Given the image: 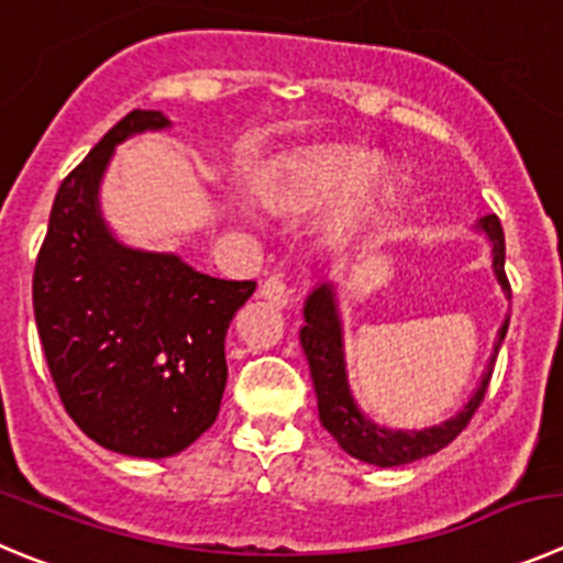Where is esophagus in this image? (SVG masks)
<instances>
[{"label": "esophagus", "mask_w": 563, "mask_h": 563, "mask_svg": "<svg viewBox=\"0 0 563 563\" xmlns=\"http://www.w3.org/2000/svg\"><path fill=\"white\" fill-rule=\"evenodd\" d=\"M257 294H261L266 302H272V306H277V308H286L288 302H291V291H288L286 280H283L280 275H272L269 280L261 286V291H257Z\"/></svg>", "instance_id": "34e87169"}]
</instances>
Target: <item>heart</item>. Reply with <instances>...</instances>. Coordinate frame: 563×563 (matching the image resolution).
Listing matches in <instances>:
<instances>
[{
    "instance_id": "obj_1",
    "label": "heart",
    "mask_w": 563,
    "mask_h": 563,
    "mask_svg": "<svg viewBox=\"0 0 563 563\" xmlns=\"http://www.w3.org/2000/svg\"><path fill=\"white\" fill-rule=\"evenodd\" d=\"M377 180V157L353 150H319L283 169L269 183L266 197L288 210H313L335 199L328 213V230L344 233L369 208Z\"/></svg>"
}]
</instances>
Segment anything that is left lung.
<instances>
[{
    "label": "left lung",
    "mask_w": 563,
    "mask_h": 563,
    "mask_svg": "<svg viewBox=\"0 0 563 563\" xmlns=\"http://www.w3.org/2000/svg\"><path fill=\"white\" fill-rule=\"evenodd\" d=\"M470 230L486 239L488 250H492L495 280L506 291V299H511V286L506 280V235H503L500 219L495 213H488V217L477 219ZM302 317H306V324L299 328V344L306 350L308 366H311L313 391H317L319 402V422L339 441V448L346 455H353L364 464L380 466V470L428 459V455L439 453L441 448H448L450 441L466 428L472 413L481 406L488 380H492V369H495L497 353H500L503 339L508 333V319H511L506 313L500 330H497L495 350L488 355V364L481 375V383L453 417L428 424V428H386V424H377L375 419H369V413L361 411L353 386H350L344 353V319H341L339 283L333 277H324L308 291Z\"/></svg>",
    "instance_id": "8db88e82"
}]
</instances>
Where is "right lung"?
Masks as SVG:
<instances>
[{"label": "right lung", "instance_id": "add662e5", "mask_svg": "<svg viewBox=\"0 0 563 563\" xmlns=\"http://www.w3.org/2000/svg\"><path fill=\"white\" fill-rule=\"evenodd\" d=\"M133 110L57 188L33 277V308L68 417L99 448L130 459L183 453L217 422L228 386L224 335L255 280L197 272L177 252L124 244L104 222L115 146L169 130Z\"/></svg>", "mask_w": 563, "mask_h": 563}]
</instances>
